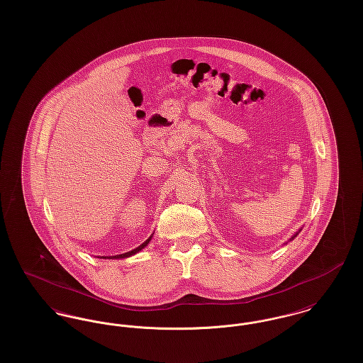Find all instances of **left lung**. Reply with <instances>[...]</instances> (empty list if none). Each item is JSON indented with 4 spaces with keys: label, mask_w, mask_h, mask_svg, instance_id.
<instances>
[{
    "label": "left lung",
    "mask_w": 363,
    "mask_h": 363,
    "mask_svg": "<svg viewBox=\"0 0 363 363\" xmlns=\"http://www.w3.org/2000/svg\"><path fill=\"white\" fill-rule=\"evenodd\" d=\"M301 230H302V228H299V230H298V231H296V233H295V234H294L293 237H291V238H290V240H289V242L293 241L294 238H295V237H296V235H298V234H299V233H301Z\"/></svg>",
    "instance_id": "left-lung-1"
}]
</instances>
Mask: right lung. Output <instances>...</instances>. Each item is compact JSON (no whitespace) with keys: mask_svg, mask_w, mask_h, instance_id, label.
Segmentation results:
<instances>
[{"mask_svg":"<svg viewBox=\"0 0 363 363\" xmlns=\"http://www.w3.org/2000/svg\"><path fill=\"white\" fill-rule=\"evenodd\" d=\"M152 235L154 234H151L150 237H148V240H145V241L143 242L140 246H138L136 249H133V250H130V252H126V253H122V255H117V256H107V257H99V259H128V257H130V256H133V255H136V253H138L140 250H143L148 243H150V241L152 240Z\"/></svg>","mask_w":363,"mask_h":363,"instance_id":"obj_1","label":"right lung"}]
</instances>
